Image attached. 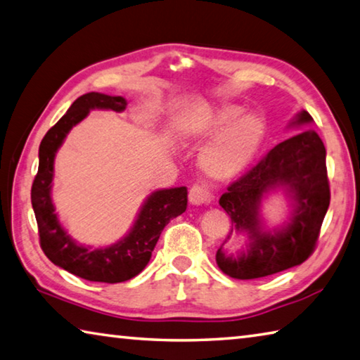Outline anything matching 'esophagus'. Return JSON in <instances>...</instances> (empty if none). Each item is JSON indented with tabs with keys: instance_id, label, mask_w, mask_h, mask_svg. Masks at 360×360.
I'll use <instances>...</instances> for the list:
<instances>
[{
	"instance_id": "esophagus-1",
	"label": "esophagus",
	"mask_w": 360,
	"mask_h": 360,
	"mask_svg": "<svg viewBox=\"0 0 360 360\" xmlns=\"http://www.w3.org/2000/svg\"><path fill=\"white\" fill-rule=\"evenodd\" d=\"M190 202L193 205H202L210 202V190L205 185H193L190 190Z\"/></svg>"
}]
</instances>
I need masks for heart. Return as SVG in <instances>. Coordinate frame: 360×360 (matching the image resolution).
I'll use <instances>...</instances> for the list:
<instances>
[{"instance_id": "obj_1", "label": "heart", "mask_w": 360, "mask_h": 360, "mask_svg": "<svg viewBox=\"0 0 360 360\" xmlns=\"http://www.w3.org/2000/svg\"><path fill=\"white\" fill-rule=\"evenodd\" d=\"M245 107L224 104L207 110L194 120L191 136L198 141H213L200 151L199 166L215 180H228L240 175L259 151L267 131L261 113H243Z\"/></svg>"}]
</instances>
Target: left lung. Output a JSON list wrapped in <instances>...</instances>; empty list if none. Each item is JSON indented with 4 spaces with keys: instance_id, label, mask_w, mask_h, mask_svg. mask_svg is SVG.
<instances>
[{
    "instance_id": "left-lung-1",
    "label": "left lung",
    "mask_w": 360,
    "mask_h": 360,
    "mask_svg": "<svg viewBox=\"0 0 360 360\" xmlns=\"http://www.w3.org/2000/svg\"><path fill=\"white\" fill-rule=\"evenodd\" d=\"M311 122L310 113L302 110L292 124ZM278 187L292 198L293 213L286 226L267 231L259 215L260 202L264 193ZM329 204L326 147L321 137L307 129L280 142L219 198V205L232 221L226 238L245 232L250 242L247 250L236 256L219 247L218 267L232 278L255 280L299 266L316 247Z\"/></svg>"
}]
</instances>
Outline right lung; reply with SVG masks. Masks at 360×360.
<instances>
[{
	"label": "right lung",
	"instance_id": "obj_1",
	"mask_svg": "<svg viewBox=\"0 0 360 360\" xmlns=\"http://www.w3.org/2000/svg\"><path fill=\"white\" fill-rule=\"evenodd\" d=\"M126 99L103 93L82 94L69 107L39 145V167L31 186V204L39 231V243L55 266L88 281L122 283L134 278L147 266L151 251L162 229L172 218L186 210L188 190L185 186L151 193L142 205L129 234L105 248H88L75 243L61 228L50 198L56 150L72 126L82 122L93 109H126Z\"/></svg>",
	"mask_w": 360,
	"mask_h": 360
}]
</instances>
